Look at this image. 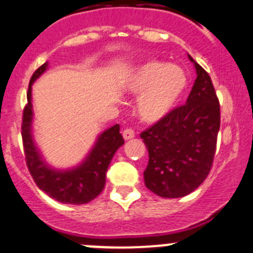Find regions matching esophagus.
<instances>
[{"label":"esophagus","mask_w":253,"mask_h":253,"mask_svg":"<svg viewBox=\"0 0 253 253\" xmlns=\"http://www.w3.org/2000/svg\"><path fill=\"white\" fill-rule=\"evenodd\" d=\"M134 135H135V131H134L131 128H126L124 129V131H123V137H124L125 140L131 139V138H134Z\"/></svg>","instance_id":"34e87169"}]
</instances>
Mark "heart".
Masks as SVG:
<instances>
[{
	"instance_id": "obj_1",
	"label": "heart",
	"mask_w": 253,
	"mask_h": 253,
	"mask_svg": "<svg viewBox=\"0 0 253 253\" xmlns=\"http://www.w3.org/2000/svg\"><path fill=\"white\" fill-rule=\"evenodd\" d=\"M186 86L187 76L184 69L158 59L140 64L128 81V90L140 95L137 114L147 123L158 122L169 115L184 95Z\"/></svg>"
}]
</instances>
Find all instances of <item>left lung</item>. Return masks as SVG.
<instances>
[{"label": "left lung", "mask_w": 253, "mask_h": 253, "mask_svg": "<svg viewBox=\"0 0 253 253\" xmlns=\"http://www.w3.org/2000/svg\"><path fill=\"white\" fill-rule=\"evenodd\" d=\"M195 84L186 104L142 131L148 149L144 184L162 198L193 193L209 175L220 128V105L210 76L193 58Z\"/></svg>", "instance_id": "left-lung-1"}]
</instances>
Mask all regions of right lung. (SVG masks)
Wrapping results in <instances>:
<instances>
[{
	"label": "right lung",
	"instance_id": "1",
	"mask_svg": "<svg viewBox=\"0 0 253 253\" xmlns=\"http://www.w3.org/2000/svg\"><path fill=\"white\" fill-rule=\"evenodd\" d=\"M46 67L48 63H44L31 76L26 95L28 104L24 107L22 113L21 135L26 166L35 184L46 195L63 204H86L93 200L104 190L107 167L118 148L124 144V139L120 134L119 124H116L100 135L90 154L80 166L67 171L50 169L40 156L31 134V84L42 73L45 72Z\"/></svg>",
	"mask_w": 253,
	"mask_h": 253
}]
</instances>
